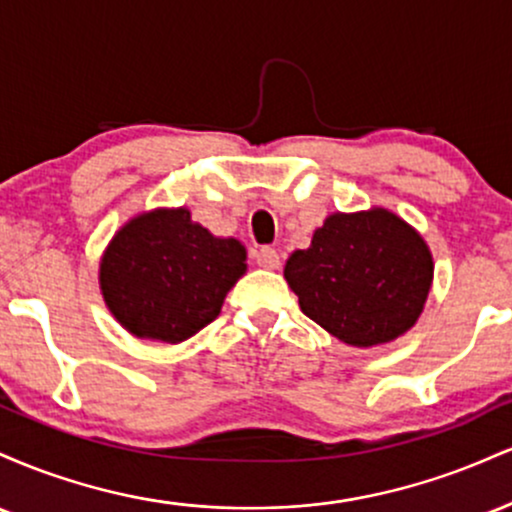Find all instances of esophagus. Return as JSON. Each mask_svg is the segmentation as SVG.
<instances>
[{"instance_id":"34e87169","label":"esophagus","mask_w":512,"mask_h":512,"mask_svg":"<svg viewBox=\"0 0 512 512\" xmlns=\"http://www.w3.org/2000/svg\"><path fill=\"white\" fill-rule=\"evenodd\" d=\"M255 262L260 264L262 269H279L281 255L274 248H260L255 255Z\"/></svg>"}]
</instances>
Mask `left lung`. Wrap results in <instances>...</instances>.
I'll return each instance as SVG.
<instances>
[{
    "instance_id": "obj_1",
    "label": "left lung",
    "mask_w": 512,
    "mask_h": 512,
    "mask_svg": "<svg viewBox=\"0 0 512 512\" xmlns=\"http://www.w3.org/2000/svg\"><path fill=\"white\" fill-rule=\"evenodd\" d=\"M284 276L310 320L339 342L370 349L416 325L433 286V255L395 211H334L310 248L291 252Z\"/></svg>"
}]
</instances>
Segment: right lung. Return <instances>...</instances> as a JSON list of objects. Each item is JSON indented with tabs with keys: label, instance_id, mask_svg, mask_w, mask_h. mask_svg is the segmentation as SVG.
Here are the masks:
<instances>
[{
	"label": "right lung",
	"instance_id": "1",
	"mask_svg": "<svg viewBox=\"0 0 512 512\" xmlns=\"http://www.w3.org/2000/svg\"><path fill=\"white\" fill-rule=\"evenodd\" d=\"M245 260L238 238L214 236L185 207H158L115 231L98 284L132 337L180 344L219 317L226 293L248 272Z\"/></svg>",
	"mask_w": 512,
	"mask_h": 512
}]
</instances>
